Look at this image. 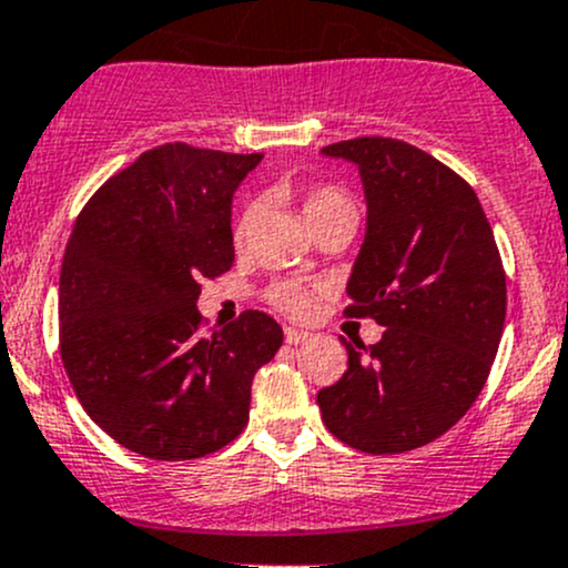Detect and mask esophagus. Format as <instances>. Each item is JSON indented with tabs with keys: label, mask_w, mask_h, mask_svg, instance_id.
<instances>
[{
	"label": "esophagus",
	"mask_w": 568,
	"mask_h": 568,
	"mask_svg": "<svg viewBox=\"0 0 568 568\" xmlns=\"http://www.w3.org/2000/svg\"><path fill=\"white\" fill-rule=\"evenodd\" d=\"M284 338H286V344H303V342H308V333L306 331H297V327H284Z\"/></svg>",
	"instance_id": "34e87169"
}]
</instances>
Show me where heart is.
<instances>
[{"label": "heart", "mask_w": 568, "mask_h": 568, "mask_svg": "<svg viewBox=\"0 0 568 568\" xmlns=\"http://www.w3.org/2000/svg\"><path fill=\"white\" fill-rule=\"evenodd\" d=\"M301 213L306 219V224L314 230L327 224V221L336 219H358L355 213L353 199L344 194L336 185H314V189L303 191L301 194ZM251 224H254V207H245L235 224V241L245 243L248 241ZM314 286L301 282V278H282L267 290V301L278 308V312L290 314V317H303V314L312 308Z\"/></svg>", "instance_id": "heart-1"}]
</instances>
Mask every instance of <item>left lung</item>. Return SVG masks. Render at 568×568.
Instances as JSON below:
<instances>
[{
  "label": "left lung",
  "mask_w": 568,
  "mask_h": 568,
  "mask_svg": "<svg viewBox=\"0 0 568 568\" xmlns=\"http://www.w3.org/2000/svg\"><path fill=\"white\" fill-rule=\"evenodd\" d=\"M355 163L366 237L347 282V317H372L377 344H347V372L317 394L333 437L366 454L426 446L470 410L506 323V273L476 191L399 139L323 148Z\"/></svg>",
  "instance_id": "1"
}]
</instances>
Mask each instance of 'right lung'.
<instances>
[{
    "label": "right lung",
    "instance_id": "obj_1",
    "mask_svg": "<svg viewBox=\"0 0 568 568\" xmlns=\"http://www.w3.org/2000/svg\"><path fill=\"white\" fill-rule=\"evenodd\" d=\"M260 161L161 144L109 178L70 232L62 364L87 415L148 459H199L235 440L251 379L284 342L282 325L251 308L199 333V282L235 262L232 194Z\"/></svg>",
    "mask_w": 568,
    "mask_h": 568
}]
</instances>
